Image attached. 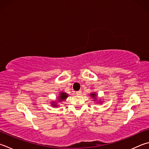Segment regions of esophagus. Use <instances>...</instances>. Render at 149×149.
I'll use <instances>...</instances> for the list:
<instances>
[{
  "mask_svg": "<svg viewBox=\"0 0 149 149\" xmlns=\"http://www.w3.org/2000/svg\"><path fill=\"white\" fill-rule=\"evenodd\" d=\"M81 94H82V92H81V90H79V91L76 92V94L77 95H81Z\"/></svg>",
  "mask_w": 149,
  "mask_h": 149,
  "instance_id": "obj_1",
  "label": "esophagus"
}]
</instances>
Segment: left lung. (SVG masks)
<instances>
[{"instance_id": "left-lung-1", "label": "left lung", "mask_w": 149, "mask_h": 149, "mask_svg": "<svg viewBox=\"0 0 149 149\" xmlns=\"http://www.w3.org/2000/svg\"><path fill=\"white\" fill-rule=\"evenodd\" d=\"M91 95V96H92V97L93 98H95V96L96 95L95 94H92L91 95Z\"/></svg>"}]
</instances>
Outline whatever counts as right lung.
Wrapping results in <instances>:
<instances>
[{"mask_svg":"<svg viewBox=\"0 0 149 149\" xmlns=\"http://www.w3.org/2000/svg\"><path fill=\"white\" fill-rule=\"evenodd\" d=\"M68 97V95H67V94H66V93H61V94H60V95L59 96V102L60 101H64L65 100V99H66V97ZM52 105H53L54 107H56V104H54V103H53V104H52Z\"/></svg>","mask_w":149,"mask_h":149,"instance_id":"1","label":"right lung"}]
</instances>
